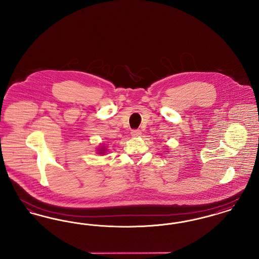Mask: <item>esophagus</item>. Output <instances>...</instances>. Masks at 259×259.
I'll use <instances>...</instances> for the list:
<instances>
[{"mask_svg":"<svg viewBox=\"0 0 259 259\" xmlns=\"http://www.w3.org/2000/svg\"><path fill=\"white\" fill-rule=\"evenodd\" d=\"M131 135H132V137H140V136L142 135V132H141V130H139V129L132 130V131H131Z\"/></svg>","mask_w":259,"mask_h":259,"instance_id":"esophagus-1","label":"esophagus"}]
</instances>
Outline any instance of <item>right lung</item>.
<instances>
[{"label":"right lung","mask_w":259,"mask_h":259,"mask_svg":"<svg viewBox=\"0 0 259 259\" xmlns=\"http://www.w3.org/2000/svg\"><path fill=\"white\" fill-rule=\"evenodd\" d=\"M106 150H107L106 148H103V147H102V148L99 149V153H100V154H103V153H105V151H106Z\"/></svg>","instance_id":"add662e5"}]
</instances>
